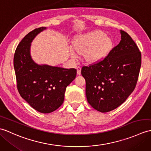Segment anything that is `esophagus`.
Wrapping results in <instances>:
<instances>
[{
	"instance_id": "esophagus-1",
	"label": "esophagus",
	"mask_w": 151,
	"mask_h": 151,
	"mask_svg": "<svg viewBox=\"0 0 151 151\" xmlns=\"http://www.w3.org/2000/svg\"><path fill=\"white\" fill-rule=\"evenodd\" d=\"M76 70H77V75H80L81 74V67L78 66L76 67Z\"/></svg>"
}]
</instances>
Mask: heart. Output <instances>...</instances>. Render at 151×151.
<instances>
[{
    "mask_svg": "<svg viewBox=\"0 0 151 151\" xmlns=\"http://www.w3.org/2000/svg\"><path fill=\"white\" fill-rule=\"evenodd\" d=\"M112 47L110 38L104 36L102 32H93L79 36L74 43V47L79 53L84 52L86 59L89 62H96L104 57ZM70 54L73 58H76L75 51L71 49Z\"/></svg>",
    "mask_w": 151,
    "mask_h": 151,
    "instance_id": "obj_1",
    "label": "heart"
}]
</instances>
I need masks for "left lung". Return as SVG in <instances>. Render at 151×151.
Returning <instances> with one entry per match:
<instances>
[{"label": "left lung", "instance_id": "obj_1", "mask_svg": "<svg viewBox=\"0 0 151 151\" xmlns=\"http://www.w3.org/2000/svg\"><path fill=\"white\" fill-rule=\"evenodd\" d=\"M121 34L119 43L106 56L81 70L88 103L102 113L123 104L134 90L139 77L141 52L128 33L121 30Z\"/></svg>", "mask_w": 151, "mask_h": 151}]
</instances>
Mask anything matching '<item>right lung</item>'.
Returning <instances> with one entry per match:
<instances>
[{"instance_id":"1","label":"right lung","mask_w":151,"mask_h":151,"mask_svg":"<svg viewBox=\"0 0 151 151\" xmlns=\"http://www.w3.org/2000/svg\"><path fill=\"white\" fill-rule=\"evenodd\" d=\"M45 28H36L21 41L14 54V66L21 97L37 111L49 114L63 104L66 88L75 78L76 69L40 65L32 60L30 43Z\"/></svg>"}]
</instances>
